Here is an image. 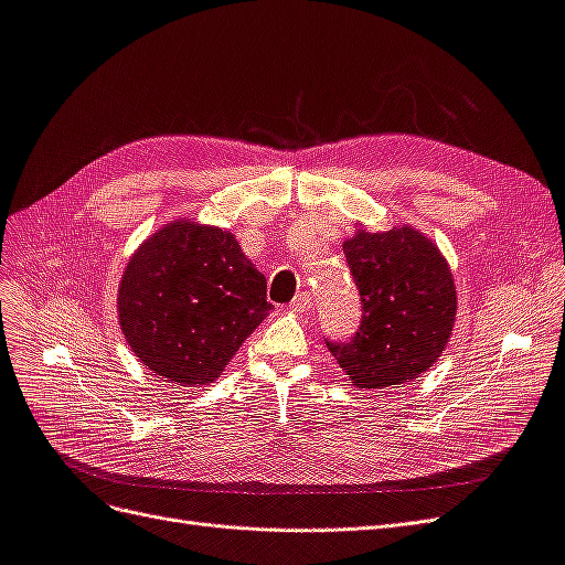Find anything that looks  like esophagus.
<instances>
[{
  "label": "esophagus",
  "instance_id": "obj_1",
  "mask_svg": "<svg viewBox=\"0 0 565 565\" xmlns=\"http://www.w3.org/2000/svg\"><path fill=\"white\" fill-rule=\"evenodd\" d=\"M311 297L306 295V292H301V295H297L295 299H292V303H289V313H309L311 311Z\"/></svg>",
  "mask_w": 565,
  "mask_h": 565
}]
</instances>
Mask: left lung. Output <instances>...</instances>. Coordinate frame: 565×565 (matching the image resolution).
<instances>
[{"label":"left lung","instance_id":"left-lung-1","mask_svg":"<svg viewBox=\"0 0 565 565\" xmlns=\"http://www.w3.org/2000/svg\"><path fill=\"white\" fill-rule=\"evenodd\" d=\"M344 254L363 301L361 330L328 349L355 388L415 382L446 351L457 287L446 256L413 226L370 233L358 226Z\"/></svg>","mask_w":565,"mask_h":565}]
</instances>
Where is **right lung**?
I'll list each match as a JSON object with an SVG mask.
<instances>
[{
    "label": "right lung",
    "instance_id": "right-lung-1",
    "mask_svg": "<svg viewBox=\"0 0 565 565\" xmlns=\"http://www.w3.org/2000/svg\"><path fill=\"white\" fill-rule=\"evenodd\" d=\"M266 278L231 231L177 218L131 254L117 287L119 330L158 380L212 384L268 316Z\"/></svg>",
    "mask_w": 565,
    "mask_h": 565
}]
</instances>
